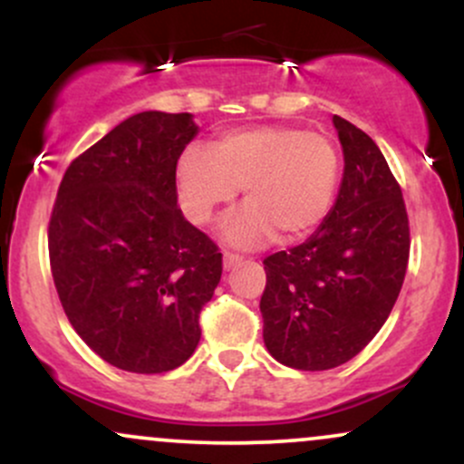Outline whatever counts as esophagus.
I'll return each instance as SVG.
<instances>
[{"label": "esophagus", "mask_w": 464, "mask_h": 464, "mask_svg": "<svg viewBox=\"0 0 464 464\" xmlns=\"http://www.w3.org/2000/svg\"><path fill=\"white\" fill-rule=\"evenodd\" d=\"M242 255H236V253H225L222 255V264H225V270H233L237 268L239 264H242Z\"/></svg>", "instance_id": "obj_1"}]
</instances>
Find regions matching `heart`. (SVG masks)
<instances>
[{"mask_svg":"<svg viewBox=\"0 0 464 464\" xmlns=\"http://www.w3.org/2000/svg\"><path fill=\"white\" fill-rule=\"evenodd\" d=\"M340 180V152L321 132L299 126H253L227 132L214 146L191 143L177 163L179 200L194 225H207L236 200L246 205L222 225V237L242 248L276 236L295 239L316 228L332 209Z\"/></svg>","mask_w":464,"mask_h":464,"instance_id":"b5f03b06","label":"heart"}]
</instances>
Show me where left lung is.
Masks as SVG:
<instances>
[{"mask_svg":"<svg viewBox=\"0 0 464 464\" xmlns=\"http://www.w3.org/2000/svg\"><path fill=\"white\" fill-rule=\"evenodd\" d=\"M344 172L334 207L305 242L264 259V344L299 371L344 364L395 305L410 255L401 189L377 143L334 115Z\"/></svg>","mask_w":464,"mask_h":464,"instance_id":"obj_1","label":"left lung"}]
</instances>
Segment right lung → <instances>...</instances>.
<instances>
[{"mask_svg":"<svg viewBox=\"0 0 464 464\" xmlns=\"http://www.w3.org/2000/svg\"><path fill=\"white\" fill-rule=\"evenodd\" d=\"M191 113L143 111L67 168L50 220L52 276L69 323L104 362L165 372L198 347L222 253L177 207Z\"/></svg>","mask_w":464,"mask_h":464,"instance_id":"add662e5","label":"right lung"}]
</instances>
